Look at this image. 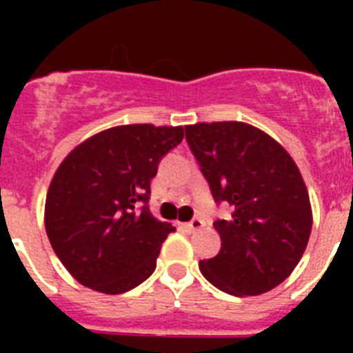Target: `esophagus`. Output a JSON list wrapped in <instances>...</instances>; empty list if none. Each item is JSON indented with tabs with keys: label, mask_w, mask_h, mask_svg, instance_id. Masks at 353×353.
I'll return each instance as SVG.
<instances>
[{
	"label": "esophagus",
	"mask_w": 353,
	"mask_h": 353,
	"mask_svg": "<svg viewBox=\"0 0 353 353\" xmlns=\"http://www.w3.org/2000/svg\"><path fill=\"white\" fill-rule=\"evenodd\" d=\"M188 229V231H201V229H203L205 227V221L203 220H199V218H194V220H190L187 223V225H185Z\"/></svg>",
	"instance_id": "1"
}]
</instances>
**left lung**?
<instances>
[{
  "label": "left lung",
  "instance_id": "1",
  "mask_svg": "<svg viewBox=\"0 0 353 353\" xmlns=\"http://www.w3.org/2000/svg\"><path fill=\"white\" fill-rule=\"evenodd\" d=\"M216 203L231 218L214 221L221 249L199 271L229 295H262L301 262L312 234V205L299 166L268 133L247 122L185 126Z\"/></svg>",
  "mask_w": 353,
  "mask_h": 353
}]
</instances>
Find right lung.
<instances>
[{
	"instance_id": "right-lung-1",
	"label": "right lung",
	"mask_w": 353,
	"mask_h": 353,
	"mask_svg": "<svg viewBox=\"0 0 353 353\" xmlns=\"http://www.w3.org/2000/svg\"><path fill=\"white\" fill-rule=\"evenodd\" d=\"M183 126L124 124L85 139L60 163L46 198V231L74 280L106 295L154 273L176 227L148 209L150 181Z\"/></svg>"
}]
</instances>
